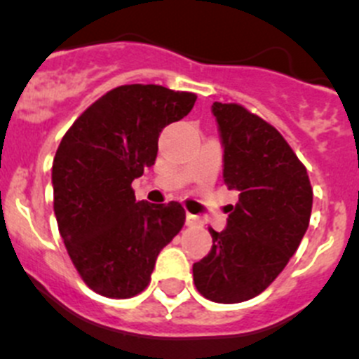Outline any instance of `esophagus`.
<instances>
[{
    "label": "esophagus",
    "mask_w": 359,
    "mask_h": 359,
    "mask_svg": "<svg viewBox=\"0 0 359 359\" xmlns=\"http://www.w3.org/2000/svg\"><path fill=\"white\" fill-rule=\"evenodd\" d=\"M202 219L195 214H187V226H201Z\"/></svg>",
    "instance_id": "obj_1"
}]
</instances>
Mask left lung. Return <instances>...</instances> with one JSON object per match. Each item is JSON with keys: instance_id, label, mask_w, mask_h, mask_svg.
I'll use <instances>...</instances> for the list:
<instances>
[{"instance_id": "left-lung-1", "label": "left lung", "mask_w": 359, "mask_h": 359, "mask_svg": "<svg viewBox=\"0 0 359 359\" xmlns=\"http://www.w3.org/2000/svg\"><path fill=\"white\" fill-rule=\"evenodd\" d=\"M223 145V178L238 191L226 228L194 264V282L221 304L259 295L287 266L309 226L313 188L283 136L236 103H212Z\"/></svg>"}]
</instances>
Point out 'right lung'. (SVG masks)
<instances>
[{"label":"right lung","instance_id":"1","mask_svg":"<svg viewBox=\"0 0 359 359\" xmlns=\"http://www.w3.org/2000/svg\"><path fill=\"white\" fill-rule=\"evenodd\" d=\"M197 97L157 84H126L88 107L58 145L53 209L74 266L91 290L128 299L150 283L158 252L180 233L178 202H136L131 183L152 168L162 129Z\"/></svg>","mask_w":359,"mask_h":359}]
</instances>
